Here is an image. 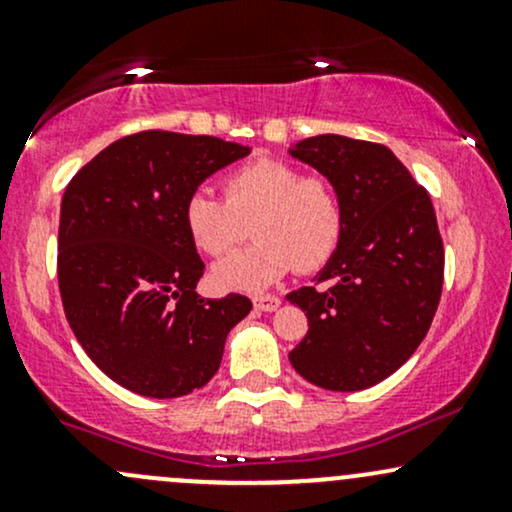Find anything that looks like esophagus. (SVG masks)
Listing matches in <instances>:
<instances>
[{"mask_svg":"<svg viewBox=\"0 0 512 512\" xmlns=\"http://www.w3.org/2000/svg\"><path fill=\"white\" fill-rule=\"evenodd\" d=\"M252 303H255L257 310H264V313H272L281 305V301L276 296H255L252 298Z\"/></svg>","mask_w":512,"mask_h":512,"instance_id":"esophagus-1","label":"esophagus"}]
</instances>
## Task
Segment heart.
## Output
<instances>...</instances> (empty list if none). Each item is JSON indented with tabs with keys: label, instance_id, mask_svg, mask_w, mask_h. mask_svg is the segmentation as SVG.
Returning <instances> with one entry per match:
<instances>
[{
	"label": "heart",
	"instance_id": "heart-1",
	"mask_svg": "<svg viewBox=\"0 0 512 512\" xmlns=\"http://www.w3.org/2000/svg\"><path fill=\"white\" fill-rule=\"evenodd\" d=\"M192 245L221 257L248 236L257 240L214 267L223 289L262 291L298 267L313 272L337 250L344 207L337 187L322 175H303L279 158H257L226 178V197L199 187L182 207Z\"/></svg>",
	"mask_w": 512,
	"mask_h": 512
}]
</instances>
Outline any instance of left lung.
Returning a JSON list of instances; mask_svg holds the SVG:
<instances>
[{
  "mask_svg": "<svg viewBox=\"0 0 512 512\" xmlns=\"http://www.w3.org/2000/svg\"><path fill=\"white\" fill-rule=\"evenodd\" d=\"M289 154L337 187L344 231L334 255L289 301L308 334L289 354L308 383L356 392L380 383L424 342L443 291V240L431 197L383 144L320 134Z\"/></svg>",
  "mask_w": 512,
  "mask_h": 512,
  "instance_id": "obj_1",
  "label": "left lung"
}]
</instances>
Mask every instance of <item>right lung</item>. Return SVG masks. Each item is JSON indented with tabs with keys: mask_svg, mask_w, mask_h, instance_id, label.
I'll use <instances>...</instances> for the list:
<instances>
[{
	"mask_svg": "<svg viewBox=\"0 0 512 512\" xmlns=\"http://www.w3.org/2000/svg\"><path fill=\"white\" fill-rule=\"evenodd\" d=\"M250 146L195 134H129L74 175L62 197L57 279L69 327L117 385L190 395L214 378L250 298H202L204 262L182 207Z\"/></svg>",
	"mask_w": 512,
	"mask_h": 512,
	"instance_id": "obj_1",
	"label": "right lung"
}]
</instances>
